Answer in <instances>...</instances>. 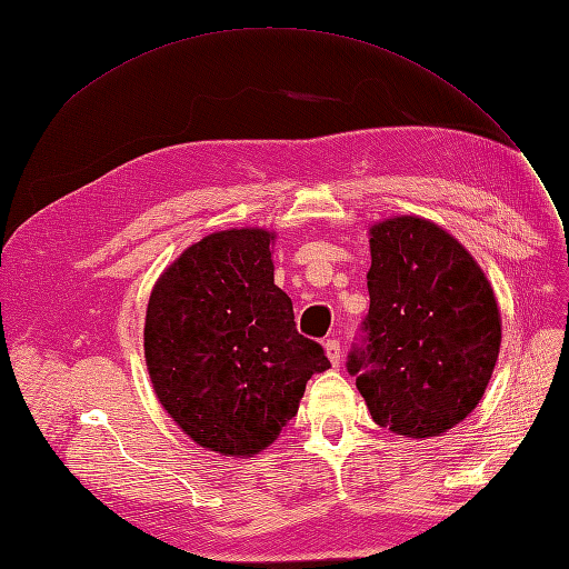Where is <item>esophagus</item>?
<instances>
[{
	"instance_id": "1",
	"label": "esophagus",
	"mask_w": 569,
	"mask_h": 569,
	"mask_svg": "<svg viewBox=\"0 0 569 569\" xmlns=\"http://www.w3.org/2000/svg\"><path fill=\"white\" fill-rule=\"evenodd\" d=\"M325 353H327V358H330V363L335 366V368H339V360H341V347H339V341L337 339H327L325 343Z\"/></svg>"
}]
</instances>
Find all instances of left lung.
Here are the masks:
<instances>
[{"label":"left lung","instance_id":"left-lung-1","mask_svg":"<svg viewBox=\"0 0 569 569\" xmlns=\"http://www.w3.org/2000/svg\"><path fill=\"white\" fill-rule=\"evenodd\" d=\"M370 311L347 360L372 420L427 439L477 408L501 349L493 289L458 239L418 216L370 228Z\"/></svg>","mask_w":569,"mask_h":569}]
</instances>
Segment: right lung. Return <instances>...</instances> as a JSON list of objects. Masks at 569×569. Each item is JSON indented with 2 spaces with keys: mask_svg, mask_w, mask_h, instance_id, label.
I'll use <instances>...</instances> for the list:
<instances>
[{
  "mask_svg": "<svg viewBox=\"0 0 569 569\" xmlns=\"http://www.w3.org/2000/svg\"><path fill=\"white\" fill-rule=\"evenodd\" d=\"M272 239L258 228L203 237L163 270L147 306L153 391L189 439L222 456L263 451L297 416L306 382L330 368L274 284Z\"/></svg>",
  "mask_w": 569,
  "mask_h": 569,
  "instance_id": "add662e5",
  "label": "right lung"
}]
</instances>
